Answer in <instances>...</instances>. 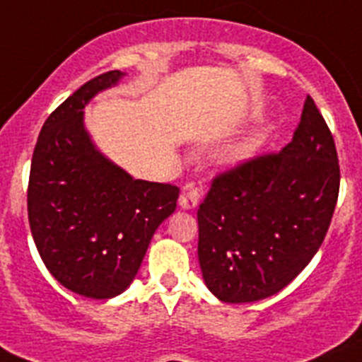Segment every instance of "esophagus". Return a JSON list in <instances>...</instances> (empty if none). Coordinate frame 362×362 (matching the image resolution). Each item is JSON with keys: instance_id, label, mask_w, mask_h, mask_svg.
<instances>
[{"instance_id": "obj_1", "label": "esophagus", "mask_w": 362, "mask_h": 362, "mask_svg": "<svg viewBox=\"0 0 362 362\" xmlns=\"http://www.w3.org/2000/svg\"><path fill=\"white\" fill-rule=\"evenodd\" d=\"M201 190L195 187L194 183H187L183 188H181V197H179V204L183 206V208L192 209L201 202Z\"/></svg>"}]
</instances>
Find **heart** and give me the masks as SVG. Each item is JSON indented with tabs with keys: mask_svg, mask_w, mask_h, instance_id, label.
Listing matches in <instances>:
<instances>
[{
	"mask_svg": "<svg viewBox=\"0 0 362 362\" xmlns=\"http://www.w3.org/2000/svg\"><path fill=\"white\" fill-rule=\"evenodd\" d=\"M257 146H259V142H257L256 139H250L247 140V142L240 144V146L233 147L229 153V160L230 161H240V160H245V158L252 156L254 151L257 149Z\"/></svg>",
	"mask_w": 362,
	"mask_h": 362,
	"instance_id": "1",
	"label": "heart"
}]
</instances>
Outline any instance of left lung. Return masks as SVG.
Returning <instances> with one entry per match:
<instances>
[{
    "instance_id": "obj_1",
    "label": "left lung",
    "mask_w": 362,
    "mask_h": 362,
    "mask_svg": "<svg viewBox=\"0 0 362 362\" xmlns=\"http://www.w3.org/2000/svg\"><path fill=\"white\" fill-rule=\"evenodd\" d=\"M339 194L334 136L311 95L293 139L218 172L199 206L206 286L229 304L288 286L322 245Z\"/></svg>"
}]
</instances>
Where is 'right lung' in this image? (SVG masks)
<instances>
[{"instance_id":"add662e5","label":"right lung","mask_w":362,"mask_h":362,"mask_svg":"<svg viewBox=\"0 0 362 362\" xmlns=\"http://www.w3.org/2000/svg\"><path fill=\"white\" fill-rule=\"evenodd\" d=\"M120 76H95L47 117L30 168L37 250L62 286L90 298H112L132 284L179 197L175 185L133 179L99 154L85 132V105Z\"/></svg>"}]
</instances>
